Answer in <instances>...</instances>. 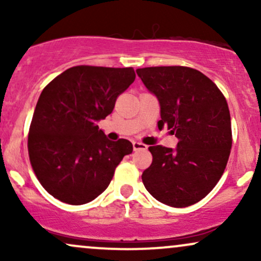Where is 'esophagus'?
<instances>
[{
	"label": "esophagus",
	"instance_id": "obj_1",
	"mask_svg": "<svg viewBox=\"0 0 261 261\" xmlns=\"http://www.w3.org/2000/svg\"><path fill=\"white\" fill-rule=\"evenodd\" d=\"M133 146H134L135 151H139V149H146V148H147V146H146L145 143L137 142V141H135V142L133 143Z\"/></svg>",
	"mask_w": 261,
	"mask_h": 261
}]
</instances>
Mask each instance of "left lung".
I'll list each match as a JSON object with an SVG mask.
<instances>
[{
  "label": "left lung",
  "mask_w": 261,
  "mask_h": 261,
  "mask_svg": "<svg viewBox=\"0 0 261 261\" xmlns=\"http://www.w3.org/2000/svg\"><path fill=\"white\" fill-rule=\"evenodd\" d=\"M158 98L161 120L178 139L175 149L149 146L152 164L142 173L145 188L158 201L187 207L202 200L222 176L232 148L228 104L207 76L185 66L137 68Z\"/></svg>",
  "instance_id": "left-lung-1"
}]
</instances>
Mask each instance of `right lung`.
Here are the masks:
<instances>
[{
    "label": "right lung",
    "instance_id": "obj_1",
    "mask_svg": "<svg viewBox=\"0 0 261 261\" xmlns=\"http://www.w3.org/2000/svg\"><path fill=\"white\" fill-rule=\"evenodd\" d=\"M133 67L80 65L55 77L41 92L28 134V153L38 180L50 195L83 205L112 181L133 143L110 141L98 127L135 81Z\"/></svg>",
    "mask_w": 261,
    "mask_h": 261
}]
</instances>
